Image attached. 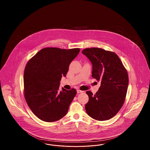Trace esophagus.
Listing matches in <instances>:
<instances>
[{"label":"esophagus","mask_w":150,"mask_h":150,"mask_svg":"<svg viewBox=\"0 0 150 150\" xmlns=\"http://www.w3.org/2000/svg\"><path fill=\"white\" fill-rule=\"evenodd\" d=\"M83 92H84V91H81V90H80V89H78V90H77V93H83Z\"/></svg>","instance_id":"34e87169"}]
</instances>
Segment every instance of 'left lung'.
<instances>
[{
  "mask_svg": "<svg viewBox=\"0 0 150 150\" xmlns=\"http://www.w3.org/2000/svg\"><path fill=\"white\" fill-rule=\"evenodd\" d=\"M81 53L91 61L92 76L100 82L97 92L86 93L89 100L86 112L94 119L104 121L119 111L125 100L129 78L128 72L118 56L113 52L100 48H86Z\"/></svg>",
  "mask_w": 150,
  "mask_h": 150,
  "instance_id": "1",
  "label": "left lung"
}]
</instances>
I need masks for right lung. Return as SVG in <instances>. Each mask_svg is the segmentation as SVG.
Instances as JSON below:
<instances>
[{
  "mask_svg": "<svg viewBox=\"0 0 150 150\" xmlns=\"http://www.w3.org/2000/svg\"><path fill=\"white\" fill-rule=\"evenodd\" d=\"M79 48H45L26 65L23 74V94L32 112L46 122L57 121L67 114L76 94L75 89H59V81L66 76Z\"/></svg>",
  "mask_w": 150,
  "mask_h": 150,
  "instance_id": "right-lung-1",
  "label": "right lung"
}]
</instances>
